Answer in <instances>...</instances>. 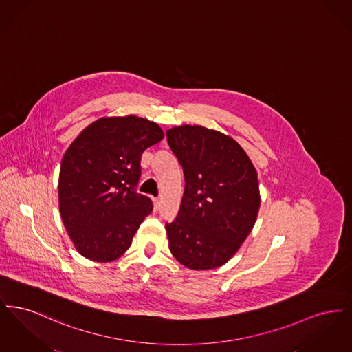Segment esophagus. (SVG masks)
Returning <instances> with one entry per match:
<instances>
[{
	"mask_svg": "<svg viewBox=\"0 0 352 352\" xmlns=\"http://www.w3.org/2000/svg\"><path fill=\"white\" fill-rule=\"evenodd\" d=\"M153 203H154V211H157L160 208V199L158 198H153Z\"/></svg>",
	"mask_w": 352,
	"mask_h": 352,
	"instance_id": "1",
	"label": "esophagus"
}]
</instances>
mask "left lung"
I'll return each mask as SVG.
<instances>
[{
	"instance_id": "left-lung-1",
	"label": "left lung",
	"mask_w": 352,
	"mask_h": 352,
	"mask_svg": "<svg viewBox=\"0 0 352 352\" xmlns=\"http://www.w3.org/2000/svg\"><path fill=\"white\" fill-rule=\"evenodd\" d=\"M166 137L186 182L179 212L165 226L168 248L187 268H219L254 226L260 208L256 168L243 148L218 131L184 125L168 129Z\"/></svg>"
}]
</instances>
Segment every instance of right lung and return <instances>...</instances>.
I'll return each mask as SVG.
<instances>
[{
	"mask_svg": "<svg viewBox=\"0 0 352 352\" xmlns=\"http://www.w3.org/2000/svg\"><path fill=\"white\" fill-rule=\"evenodd\" d=\"M164 138L162 129L135 116L100 118L69 145L59 173L63 224L84 257L108 263L126 251L151 211L137 192L141 157Z\"/></svg>",
	"mask_w": 352,
	"mask_h": 352,
	"instance_id": "obj_1",
	"label": "right lung"
}]
</instances>
